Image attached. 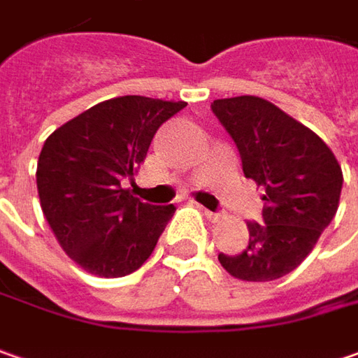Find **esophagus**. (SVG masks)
<instances>
[{"label": "esophagus", "mask_w": 358, "mask_h": 358, "mask_svg": "<svg viewBox=\"0 0 358 358\" xmlns=\"http://www.w3.org/2000/svg\"><path fill=\"white\" fill-rule=\"evenodd\" d=\"M204 210V216L208 218L210 222H218V220H222V214L220 212H210V210L206 208H202Z\"/></svg>", "instance_id": "1"}]
</instances>
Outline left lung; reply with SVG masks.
<instances>
[{
  "instance_id": "1",
  "label": "left lung",
  "mask_w": 358,
  "mask_h": 358,
  "mask_svg": "<svg viewBox=\"0 0 358 358\" xmlns=\"http://www.w3.org/2000/svg\"><path fill=\"white\" fill-rule=\"evenodd\" d=\"M212 112L241 152L246 178L264 188L262 220L246 222L248 246L218 255L228 274L268 282L292 272L310 255L336 214L343 170L310 128L258 96L214 100Z\"/></svg>"
}]
</instances>
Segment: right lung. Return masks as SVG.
<instances>
[{"instance_id": "right-lung-1", "label": "right lung", "mask_w": 358, "mask_h": 358, "mask_svg": "<svg viewBox=\"0 0 358 358\" xmlns=\"http://www.w3.org/2000/svg\"><path fill=\"white\" fill-rule=\"evenodd\" d=\"M186 101L120 96L59 126L38 160L43 216L64 252L94 276L138 271L156 248L174 204L154 206L122 188L148 154L156 130Z\"/></svg>"}]
</instances>
